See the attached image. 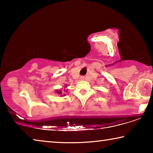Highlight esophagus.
<instances>
[{
  "mask_svg": "<svg viewBox=\"0 0 153 153\" xmlns=\"http://www.w3.org/2000/svg\"><path fill=\"white\" fill-rule=\"evenodd\" d=\"M80 79H84V77H81V78H80Z\"/></svg>",
  "mask_w": 153,
  "mask_h": 153,
  "instance_id": "esophagus-1",
  "label": "esophagus"
}]
</instances>
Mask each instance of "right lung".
Listing matches in <instances>:
<instances>
[{
	"label": "right lung",
	"instance_id": "add662e5",
	"mask_svg": "<svg viewBox=\"0 0 153 153\" xmlns=\"http://www.w3.org/2000/svg\"><path fill=\"white\" fill-rule=\"evenodd\" d=\"M67 87V86H65V88H64V89L63 90H62V89H59V90H56V93L57 94H59V95H61V97H63V96L65 95V94H63V92H65V91H67V90H65V88Z\"/></svg>",
	"mask_w": 153,
	"mask_h": 153
}]
</instances>
